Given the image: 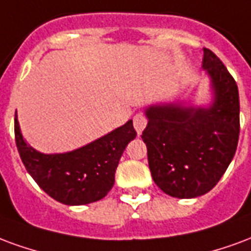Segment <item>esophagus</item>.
Masks as SVG:
<instances>
[{"label":"esophagus","instance_id":"1","mask_svg":"<svg viewBox=\"0 0 251 251\" xmlns=\"http://www.w3.org/2000/svg\"><path fill=\"white\" fill-rule=\"evenodd\" d=\"M146 126H147V119H146V116L142 115V113H138V115L133 118V127L136 129L138 135H140V133L143 132V129L146 128Z\"/></svg>","mask_w":251,"mask_h":251}]
</instances>
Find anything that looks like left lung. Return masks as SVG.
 <instances>
[{
  "label": "left lung",
  "instance_id": "8db88e82",
  "mask_svg": "<svg viewBox=\"0 0 251 251\" xmlns=\"http://www.w3.org/2000/svg\"><path fill=\"white\" fill-rule=\"evenodd\" d=\"M202 68L213 95L208 105L173 101L144 109L148 123L142 139L150 171L156 186L174 198L208 193L227 170L238 144L237 83L210 49L203 48Z\"/></svg>",
  "mask_w": 251,
  "mask_h": 251
}]
</instances>
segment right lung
I'll return each instance as SVG.
<instances>
[{"mask_svg": "<svg viewBox=\"0 0 251 251\" xmlns=\"http://www.w3.org/2000/svg\"><path fill=\"white\" fill-rule=\"evenodd\" d=\"M16 144L24 166L49 197L68 206L103 199L115 183V173L127 144L136 138L132 120L83 147L63 153H43L26 143L14 119Z\"/></svg>", "mask_w": 251, "mask_h": 251, "instance_id": "right-lung-1", "label": "right lung"}]
</instances>
